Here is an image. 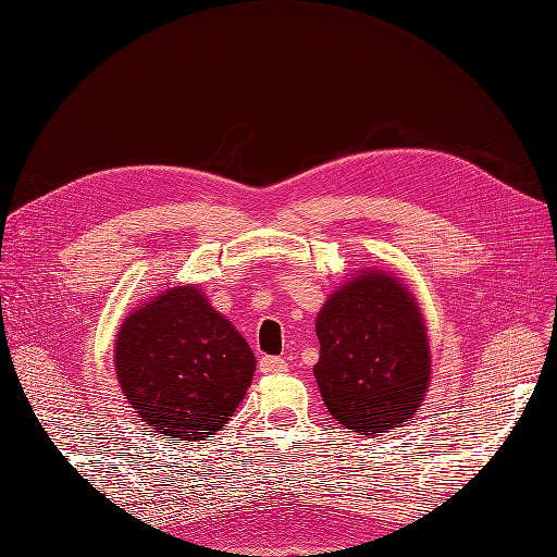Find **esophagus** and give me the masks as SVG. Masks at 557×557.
Masks as SVG:
<instances>
[{
    "mask_svg": "<svg viewBox=\"0 0 557 557\" xmlns=\"http://www.w3.org/2000/svg\"><path fill=\"white\" fill-rule=\"evenodd\" d=\"M259 370L263 374H282V372L288 370V363L282 357H261L259 359Z\"/></svg>",
    "mask_w": 557,
    "mask_h": 557,
    "instance_id": "1",
    "label": "esophagus"
}]
</instances>
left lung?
<instances>
[{
	"mask_svg": "<svg viewBox=\"0 0 557 557\" xmlns=\"http://www.w3.org/2000/svg\"><path fill=\"white\" fill-rule=\"evenodd\" d=\"M313 366L325 406L359 435L386 433L411 420L431 379L420 307L397 277L363 271L347 280L315 318Z\"/></svg>",
	"mask_w": 557,
	"mask_h": 557,
	"instance_id": "1",
	"label": "left lung"
}]
</instances>
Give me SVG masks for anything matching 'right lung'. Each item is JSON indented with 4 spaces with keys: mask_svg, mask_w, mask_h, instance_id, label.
Returning a JSON list of instances; mask_svg holds the SVG:
<instances>
[{
    "mask_svg": "<svg viewBox=\"0 0 557 557\" xmlns=\"http://www.w3.org/2000/svg\"><path fill=\"white\" fill-rule=\"evenodd\" d=\"M114 370L135 413L156 433L202 441L242 404L255 355L202 288L173 286L124 320Z\"/></svg>",
    "mask_w": 557,
    "mask_h": 557,
    "instance_id": "add662e5",
    "label": "right lung"
}]
</instances>
